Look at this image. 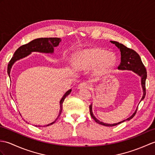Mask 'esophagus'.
Returning a JSON list of instances; mask_svg holds the SVG:
<instances>
[{
	"label": "esophagus",
	"mask_w": 155,
	"mask_h": 155,
	"mask_svg": "<svg viewBox=\"0 0 155 155\" xmlns=\"http://www.w3.org/2000/svg\"><path fill=\"white\" fill-rule=\"evenodd\" d=\"M89 84L86 82H83L78 85V88L79 89H88L89 88Z\"/></svg>",
	"instance_id": "esophagus-1"
}]
</instances>
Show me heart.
Here are the masks:
<instances>
[{
  "label": "heart",
  "instance_id": "obj_1",
  "mask_svg": "<svg viewBox=\"0 0 155 155\" xmlns=\"http://www.w3.org/2000/svg\"><path fill=\"white\" fill-rule=\"evenodd\" d=\"M114 57L107 54L104 50L91 48L86 49L79 53L77 64L84 69L98 66L101 71L109 69L114 63Z\"/></svg>",
  "mask_w": 155,
  "mask_h": 155
}]
</instances>
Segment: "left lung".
<instances>
[{"label":"left lung","mask_w":155,"mask_h":155,"mask_svg":"<svg viewBox=\"0 0 155 155\" xmlns=\"http://www.w3.org/2000/svg\"><path fill=\"white\" fill-rule=\"evenodd\" d=\"M111 44H115L116 47H117L118 49H120V52H121V63L120 65L118 66L117 69L119 70H128V71H134V73L137 74L139 76L141 77V86L143 88V97L141 100V102L142 100L145 98V95H146V88H145V81L147 78V71L145 66H144L143 63H142V61L141 59V57L139 55V54L135 51L134 50L132 49L128 48L126 46L124 45L120 44V43L117 41H110ZM139 102V103H140ZM137 107L136 110L135 112L131 116L128 117L127 119L125 120H123L122 121L118 122L117 124H106L104 123V122L100 121L98 119H96V117L94 116V114L92 113V104L89 106L90 108V113H91V117L94 119V121L100 125H104V126H107V127H112V126H116V125L120 124L122 122H124L125 121H129L130 120L135 116V115L137 112Z\"/></svg>","instance_id":"1"}]
</instances>
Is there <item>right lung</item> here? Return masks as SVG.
<instances>
[{
    "mask_svg": "<svg viewBox=\"0 0 155 155\" xmlns=\"http://www.w3.org/2000/svg\"><path fill=\"white\" fill-rule=\"evenodd\" d=\"M61 41V38H41L35 39L34 40L29 42L28 44L20 46V48L15 51V53H14V56L12 57L11 60L9 61V63L8 64L7 72H8V74L9 77H10V70H11L12 66L16 61L19 60L20 59L24 58V57H26V56L30 55L31 52L53 53L54 52V48L58 46ZM71 92V89L67 91L65 94L63 95V98L60 100L59 114L58 115V116H57V117L55 119V120L53 122H52V123L47 125L46 126L52 125L57 120V119H58V117L60 116L61 111H62L63 103L64 102V100L65 99L66 97L70 94ZM35 126H37V125H35ZM45 126V125H44V127Z\"/></svg>",
    "mask_w": 155,
    "mask_h": 155,
    "instance_id": "right-lung-1",
    "label": "right lung"
}]
</instances>
